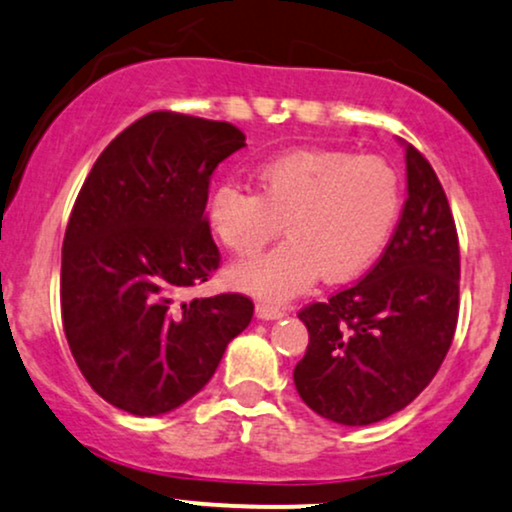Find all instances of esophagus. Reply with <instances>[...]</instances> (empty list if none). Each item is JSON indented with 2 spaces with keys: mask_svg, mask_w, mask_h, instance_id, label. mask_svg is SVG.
<instances>
[{
  "mask_svg": "<svg viewBox=\"0 0 512 512\" xmlns=\"http://www.w3.org/2000/svg\"><path fill=\"white\" fill-rule=\"evenodd\" d=\"M286 315V307L274 303H257V317L260 319H279Z\"/></svg>",
  "mask_w": 512,
  "mask_h": 512,
  "instance_id": "obj_1",
  "label": "esophagus"
}]
</instances>
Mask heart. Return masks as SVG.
I'll use <instances>...</instances> for the list:
<instances>
[{"label":"heart","mask_w":512,"mask_h":512,"mask_svg":"<svg viewBox=\"0 0 512 512\" xmlns=\"http://www.w3.org/2000/svg\"><path fill=\"white\" fill-rule=\"evenodd\" d=\"M260 193L240 181L214 190L209 219L226 248L255 255L281 231L288 240L267 255L233 264L245 291L283 300L319 274L348 281L389 243L400 212V176L384 157L336 150H298L262 164Z\"/></svg>","instance_id":"1"}]
</instances>
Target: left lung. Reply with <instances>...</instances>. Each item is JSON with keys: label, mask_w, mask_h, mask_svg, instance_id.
<instances>
[{"label": "left lung", "mask_w": 512, "mask_h": 512, "mask_svg": "<svg viewBox=\"0 0 512 512\" xmlns=\"http://www.w3.org/2000/svg\"><path fill=\"white\" fill-rule=\"evenodd\" d=\"M408 200L393 236L353 286L298 312L307 331L295 389L317 415L362 427L403 410L439 372L460 310V243L448 197L405 147Z\"/></svg>", "instance_id": "8db88e82"}]
</instances>
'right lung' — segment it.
Returning <instances> with one entry per match:
<instances>
[{
    "label": "right lung",
    "mask_w": 512,
    "mask_h": 512,
    "mask_svg": "<svg viewBox=\"0 0 512 512\" xmlns=\"http://www.w3.org/2000/svg\"><path fill=\"white\" fill-rule=\"evenodd\" d=\"M243 145L229 121L150 112L104 147L80 188L61 250V322L80 374L114 408L152 417L183 405L250 324L248 295L176 303L219 269L209 183Z\"/></svg>",
    "instance_id": "add662e5"
}]
</instances>
